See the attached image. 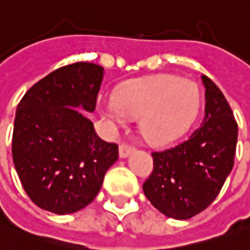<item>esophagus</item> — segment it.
I'll use <instances>...</instances> for the list:
<instances>
[{"label": "esophagus", "instance_id": "34e87169", "mask_svg": "<svg viewBox=\"0 0 250 250\" xmlns=\"http://www.w3.org/2000/svg\"><path fill=\"white\" fill-rule=\"evenodd\" d=\"M133 151H135V147L129 146L126 143H122L121 146H120V156H121V158H126V156L132 154Z\"/></svg>", "mask_w": 250, "mask_h": 250}]
</instances>
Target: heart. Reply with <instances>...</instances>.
<instances>
[{"label": "heart", "instance_id": "heart-1", "mask_svg": "<svg viewBox=\"0 0 250 250\" xmlns=\"http://www.w3.org/2000/svg\"><path fill=\"white\" fill-rule=\"evenodd\" d=\"M199 107L196 84L175 76H158L122 87L114 101L101 108L102 115L117 125L128 117H140V130L154 144L170 142L192 122Z\"/></svg>", "mask_w": 250, "mask_h": 250}]
</instances>
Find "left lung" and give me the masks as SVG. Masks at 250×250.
Instances as JSON below:
<instances>
[{
    "mask_svg": "<svg viewBox=\"0 0 250 250\" xmlns=\"http://www.w3.org/2000/svg\"><path fill=\"white\" fill-rule=\"evenodd\" d=\"M206 115L185 142L152 152L154 170L143 184L147 199L162 214L189 219L216 199L234 165L238 126L226 98L207 76Z\"/></svg>",
    "mask_w": 250,
    "mask_h": 250,
    "instance_id": "1",
    "label": "left lung"
}]
</instances>
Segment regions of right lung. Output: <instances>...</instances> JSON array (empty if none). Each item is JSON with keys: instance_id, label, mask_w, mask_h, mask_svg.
I'll list each match as a JSON object with an SVG mask.
<instances>
[{"instance_id": "obj_1", "label": "right lung", "mask_w": 250, "mask_h": 250, "mask_svg": "<svg viewBox=\"0 0 250 250\" xmlns=\"http://www.w3.org/2000/svg\"><path fill=\"white\" fill-rule=\"evenodd\" d=\"M102 80L101 65L70 63L34 84L17 106L13 163L25 193L42 209L65 215L88 206L118 159V146L103 142L76 108L95 110Z\"/></svg>"}]
</instances>
